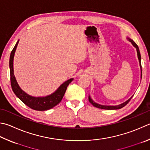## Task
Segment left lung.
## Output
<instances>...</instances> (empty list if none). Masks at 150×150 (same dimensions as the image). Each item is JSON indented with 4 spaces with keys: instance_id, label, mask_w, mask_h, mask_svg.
Segmentation results:
<instances>
[{
    "instance_id": "1",
    "label": "left lung",
    "mask_w": 150,
    "mask_h": 150,
    "mask_svg": "<svg viewBox=\"0 0 150 150\" xmlns=\"http://www.w3.org/2000/svg\"><path fill=\"white\" fill-rule=\"evenodd\" d=\"M127 39L129 40V41L132 43V45L134 46V47L137 48V55H138V58L139 59V63H140V69H141V79H142V66H141V56H140V50H139V48H138V45L136 44L135 42H134V40H131L129 38H127ZM132 96L131 98L127 100L126 102H125L124 103H121V104H119L118 105H100L97 103L96 102H94L93 100L91 99V98L90 96H88V100L89 102H91L92 105H93L94 107L100 108V109H103V110H119V109H121L122 108H123L124 106L126 105L129 102V101L132 98Z\"/></svg>"
}]
</instances>
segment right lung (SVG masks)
I'll return each instance as SVG.
<instances>
[{"label":"right lung","mask_w":150,"mask_h":150,"mask_svg":"<svg viewBox=\"0 0 150 150\" xmlns=\"http://www.w3.org/2000/svg\"><path fill=\"white\" fill-rule=\"evenodd\" d=\"M18 42L19 40H18V42H16L15 47H13V50H12V52L10 54L9 62L10 81L12 91L14 92L16 96L21 102H23L26 105H28V107L33 109V110L37 111H45L50 110V109L54 108V106L58 105L62 101L64 96L65 92L66 91L67 86L73 80V79H70L66 81V82L61 84L60 86L54 93L48 95V96L45 97H33L28 94L23 90H21L20 86L18 85L15 78L14 74H13V56H14V54Z\"/></svg>","instance_id":"obj_1"}]
</instances>
